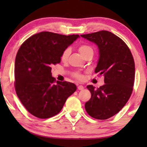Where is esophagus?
<instances>
[{
  "mask_svg": "<svg viewBox=\"0 0 147 147\" xmlns=\"http://www.w3.org/2000/svg\"><path fill=\"white\" fill-rule=\"evenodd\" d=\"M78 90H84V86H82V85H80V86H78Z\"/></svg>",
  "mask_w": 147,
  "mask_h": 147,
  "instance_id": "34e87169",
  "label": "esophagus"
}]
</instances>
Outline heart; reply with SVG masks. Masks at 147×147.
Listing matches in <instances>:
<instances>
[{
  "instance_id": "heart-1",
  "label": "heart",
  "mask_w": 147,
  "mask_h": 147,
  "mask_svg": "<svg viewBox=\"0 0 147 147\" xmlns=\"http://www.w3.org/2000/svg\"><path fill=\"white\" fill-rule=\"evenodd\" d=\"M78 51L80 53V54L84 57L86 54H88V53H90V52H93V49H92V47L91 46L88 45H86V44H82V45H79V47H78ZM71 53V50L69 48H67V49H65L64 51L62 52L61 55V60L62 61H66L68 59V57H69V54ZM74 77L76 78H77L78 80H82V76L81 74H78V73H76L74 74Z\"/></svg>"
}]
</instances>
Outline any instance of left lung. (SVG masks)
<instances>
[{"instance_id": "obj_1", "label": "left lung", "mask_w": 147, "mask_h": 147, "mask_svg": "<svg viewBox=\"0 0 147 147\" xmlns=\"http://www.w3.org/2000/svg\"><path fill=\"white\" fill-rule=\"evenodd\" d=\"M81 37L98 46L95 73L103 74L105 83L97 89L87 86L92 96L85 104L86 110L96 119H108L121 110L131 96L135 76L133 57L126 44L111 32L100 31Z\"/></svg>"}]
</instances>
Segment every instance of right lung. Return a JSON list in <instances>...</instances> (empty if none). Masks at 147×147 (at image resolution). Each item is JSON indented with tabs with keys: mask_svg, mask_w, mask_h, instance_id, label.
Returning a JSON list of instances; mask_svg holds the SVG:
<instances>
[{
	"mask_svg": "<svg viewBox=\"0 0 147 147\" xmlns=\"http://www.w3.org/2000/svg\"><path fill=\"white\" fill-rule=\"evenodd\" d=\"M78 37L44 31L30 37L20 47L15 63V87L32 115L42 119L55 116L76 92L74 84L55 81L51 66L60 63L62 52Z\"/></svg>",
	"mask_w": 147,
	"mask_h": 147,
	"instance_id": "add662e5",
	"label": "right lung"
}]
</instances>
